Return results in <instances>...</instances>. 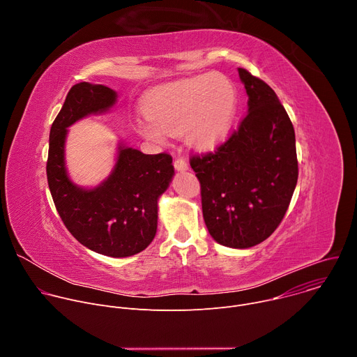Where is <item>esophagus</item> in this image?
<instances>
[{
    "mask_svg": "<svg viewBox=\"0 0 357 357\" xmlns=\"http://www.w3.org/2000/svg\"><path fill=\"white\" fill-rule=\"evenodd\" d=\"M174 167H175V169L179 171V172H185V171H188V168H189V167H188V162H186L183 158L175 160Z\"/></svg>",
    "mask_w": 357,
    "mask_h": 357,
    "instance_id": "esophagus-1",
    "label": "esophagus"
}]
</instances>
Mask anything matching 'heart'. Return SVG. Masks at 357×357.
I'll return each instance as SVG.
<instances>
[{"mask_svg":"<svg viewBox=\"0 0 357 357\" xmlns=\"http://www.w3.org/2000/svg\"><path fill=\"white\" fill-rule=\"evenodd\" d=\"M237 109L234 84L223 75H200L160 86L137 119L142 137L164 142L167 135L183 132L186 142L208 149L230 130Z\"/></svg>","mask_w":357,"mask_h":357,"instance_id":"b5f03b06","label":"heart"}]
</instances>
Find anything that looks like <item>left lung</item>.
<instances>
[{"label":"left lung","mask_w":357,"mask_h":357,"mask_svg":"<svg viewBox=\"0 0 357 357\" xmlns=\"http://www.w3.org/2000/svg\"><path fill=\"white\" fill-rule=\"evenodd\" d=\"M247 116L215 152L192 157L209 234L222 245L250 248L281 223L298 181L295 131L275 91L238 68Z\"/></svg>","instance_id":"left-lung-1"}]
</instances>
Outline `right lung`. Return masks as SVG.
Returning a JSON list of instances; mask_svg holds the SVG:
<instances>
[{"label": "right lung", "mask_w": 357, "mask_h": 357, "mask_svg": "<svg viewBox=\"0 0 357 357\" xmlns=\"http://www.w3.org/2000/svg\"><path fill=\"white\" fill-rule=\"evenodd\" d=\"M117 91L82 82L66 96L49 134L46 175L59 216L89 250L123 259L145 250L158 227V199L175 175L169 154L146 155L117 142L116 164L96 186L75 183L68 172L65 145L69 127L89 116L109 113Z\"/></svg>", "instance_id": "1"}]
</instances>
